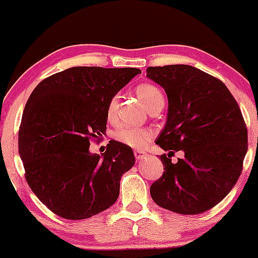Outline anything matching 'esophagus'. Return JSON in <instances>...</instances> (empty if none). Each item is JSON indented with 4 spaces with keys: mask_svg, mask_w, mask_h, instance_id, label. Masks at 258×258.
Returning <instances> with one entry per match:
<instances>
[{
    "mask_svg": "<svg viewBox=\"0 0 258 258\" xmlns=\"http://www.w3.org/2000/svg\"><path fill=\"white\" fill-rule=\"evenodd\" d=\"M134 155L135 157H137V160H143L144 157H146V152L141 150H134Z\"/></svg>",
    "mask_w": 258,
    "mask_h": 258,
    "instance_id": "obj_1",
    "label": "esophagus"
}]
</instances>
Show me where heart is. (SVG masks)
<instances>
[{"mask_svg": "<svg viewBox=\"0 0 258 258\" xmlns=\"http://www.w3.org/2000/svg\"><path fill=\"white\" fill-rule=\"evenodd\" d=\"M137 95L148 108V110L154 107L162 104L165 101L162 91L157 86L152 84H141L137 87ZM119 96L114 95L110 97L107 106V119L114 121L117 118ZM154 132L149 128H132V126H121L114 133L115 140L133 149H145L152 139Z\"/></svg>", "mask_w": 258, "mask_h": 258, "instance_id": "obj_1", "label": "heart"}]
</instances>
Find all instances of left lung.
<instances>
[{"instance_id":"left-lung-1","label":"left lung","mask_w":258,"mask_h":258,"mask_svg":"<svg viewBox=\"0 0 258 258\" xmlns=\"http://www.w3.org/2000/svg\"><path fill=\"white\" fill-rule=\"evenodd\" d=\"M165 90L168 113L156 144L165 172L150 187L157 206L178 214H201L223 201L239 179L247 152V128L239 104L225 85L189 65L146 69Z\"/></svg>"}]
</instances>
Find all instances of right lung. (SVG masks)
Masks as SVG:
<instances>
[{"mask_svg":"<svg viewBox=\"0 0 258 258\" xmlns=\"http://www.w3.org/2000/svg\"><path fill=\"white\" fill-rule=\"evenodd\" d=\"M139 69L77 66L51 75L29 96L18 133L30 189L52 213L80 220L115 203L120 178L134 166L132 148L110 140L103 155L90 140L107 129V106Z\"/></svg>","mask_w":258,"mask_h":258,"instance_id":"obj_1","label":"right lung"}]
</instances>
